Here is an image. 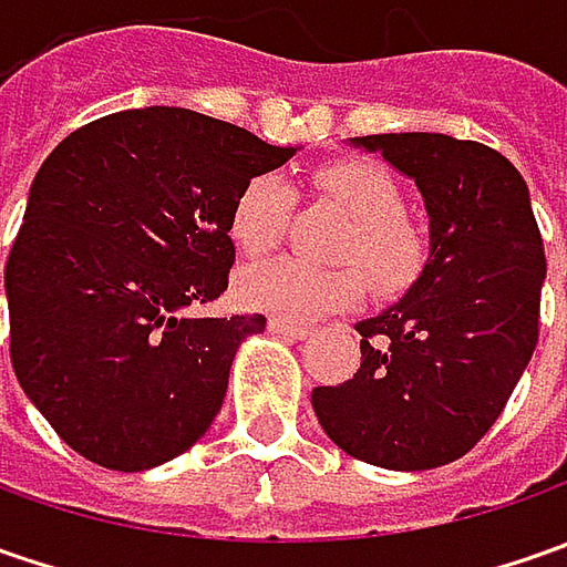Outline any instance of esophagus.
Masks as SVG:
<instances>
[{"label":"esophagus","mask_w":567,"mask_h":567,"mask_svg":"<svg viewBox=\"0 0 567 567\" xmlns=\"http://www.w3.org/2000/svg\"><path fill=\"white\" fill-rule=\"evenodd\" d=\"M268 328H271L274 334H280V338H290V340H306L309 334H312L309 328L293 324V321H287V318H271V321H268Z\"/></svg>","instance_id":"1"}]
</instances>
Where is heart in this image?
Segmentation results:
<instances>
[{
  "instance_id": "obj_1",
  "label": "heart",
  "mask_w": 567,
  "mask_h": 567,
  "mask_svg": "<svg viewBox=\"0 0 567 567\" xmlns=\"http://www.w3.org/2000/svg\"><path fill=\"white\" fill-rule=\"evenodd\" d=\"M316 186L331 195L350 217L343 255L360 258L369 280L391 293L403 290L423 271L425 239L416 224L401 214V188L394 176L369 161H338L321 166ZM293 210V188L277 173H261L239 188L229 210V239L246 255L271 251ZM362 274L353 265H306L296 258H274L251 265L239 277V296L251 309L287 321H316L357 302Z\"/></svg>"
}]
</instances>
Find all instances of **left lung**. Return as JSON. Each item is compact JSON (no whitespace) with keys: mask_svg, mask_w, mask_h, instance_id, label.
Segmentation results:
<instances>
[{"mask_svg":"<svg viewBox=\"0 0 567 567\" xmlns=\"http://www.w3.org/2000/svg\"><path fill=\"white\" fill-rule=\"evenodd\" d=\"M423 195L429 258L413 287L362 318L353 379L312 391L328 439L384 470H432L476 445L539 338L546 255L530 192L508 157L435 132L365 135Z\"/></svg>","mask_w":567,"mask_h":567,"instance_id":"obj_1","label":"left lung"}]
</instances>
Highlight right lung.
Wrapping results in <instances>:
<instances>
[{
  "label": "right lung",
  "instance_id": "add662e5",
  "mask_svg": "<svg viewBox=\"0 0 567 567\" xmlns=\"http://www.w3.org/2000/svg\"><path fill=\"white\" fill-rule=\"evenodd\" d=\"M296 147L179 106L87 122L33 176L6 265L11 365L59 439L106 470L205 435L265 316L192 318L227 290L229 210Z\"/></svg>",
  "mask_w": 567,
  "mask_h": 567
}]
</instances>
